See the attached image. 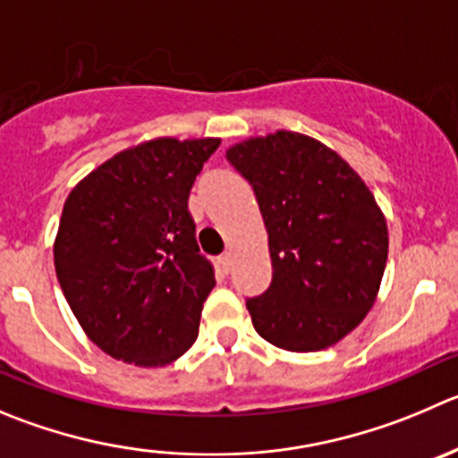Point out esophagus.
<instances>
[{
  "label": "esophagus",
  "mask_w": 458,
  "mask_h": 458,
  "mask_svg": "<svg viewBox=\"0 0 458 458\" xmlns=\"http://www.w3.org/2000/svg\"><path fill=\"white\" fill-rule=\"evenodd\" d=\"M217 263H220V267H222V272L225 274H229L232 272V265H233V256L229 254V251H226V254H222L220 259H217Z\"/></svg>",
  "instance_id": "34e87169"
}]
</instances>
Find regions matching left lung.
<instances>
[{
    "mask_svg": "<svg viewBox=\"0 0 458 458\" xmlns=\"http://www.w3.org/2000/svg\"><path fill=\"white\" fill-rule=\"evenodd\" d=\"M226 159L254 189L267 229L272 283L247 301L256 333L294 352L333 346L376 303L385 213L362 177L308 134L245 139Z\"/></svg>",
    "mask_w": 458,
    "mask_h": 458,
    "instance_id": "obj_1",
    "label": "left lung"
}]
</instances>
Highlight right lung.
I'll use <instances>...</instances> for the list:
<instances>
[{"mask_svg":"<svg viewBox=\"0 0 458 458\" xmlns=\"http://www.w3.org/2000/svg\"><path fill=\"white\" fill-rule=\"evenodd\" d=\"M220 139L159 137L78 182L54 242L55 276L87 337L134 367H164L198 339L216 285L189 193Z\"/></svg>","mask_w":458,"mask_h":458,"instance_id":"obj_1","label":"right lung"}]
</instances>
